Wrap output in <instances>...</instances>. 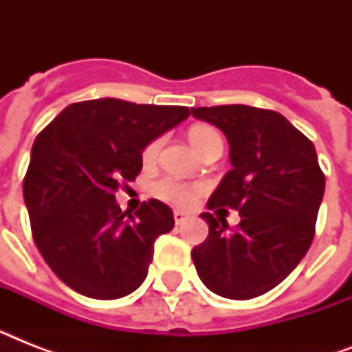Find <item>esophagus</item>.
<instances>
[{
	"label": "esophagus",
	"mask_w": 352,
	"mask_h": 352,
	"mask_svg": "<svg viewBox=\"0 0 352 352\" xmlns=\"http://www.w3.org/2000/svg\"><path fill=\"white\" fill-rule=\"evenodd\" d=\"M188 217H190V215H188L186 212H181V210H175V212H173V219H175L177 225H182V223H186Z\"/></svg>",
	"instance_id": "esophagus-1"
}]
</instances>
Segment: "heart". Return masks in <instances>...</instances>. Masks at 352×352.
Segmentation results:
<instances>
[{
  "label": "heart",
  "mask_w": 352,
  "mask_h": 352,
  "mask_svg": "<svg viewBox=\"0 0 352 352\" xmlns=\"http://www.w3.org/2000/svg\"><path fill=\"white\" fill-rule=\"evenodd\" d=\"M221 140L219 133L215 131L214 127L208 126H197L190 131V142L199 153L203 151L210 142ZM160 149V140H153L146 146L142 153V160L146 164H151ZM201 192V186H190L184 182H179L175 179H162L153 186L155 197L162 199L166 203L173 204V206H190L195 201V195Z\"/></svg>",
  "instance_id": "obj_1"
}]
</instances>
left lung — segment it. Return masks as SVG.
Returning <instances> with one entry per match:
<instances>
[{"instance_id":"left-lung-1","label":"left lung","mask_w":352,"mask_h":352,"mask_svg":"<svg viewBox=\"0 0 352 352\" xmlns=\"http://www.w3.org/2000/svg\"><path fill=\"white\" fill-rule=\"evenodd\" d=\"M192 115L219 127L230 144L232 170L201 214L208 237L192 250L201 281L228 300H250L279 285L309 250L325 175L314 144L283 115L250 106L197 107ZM221 206L240 212L228 230Z\"/></svg>"}]
</instances>
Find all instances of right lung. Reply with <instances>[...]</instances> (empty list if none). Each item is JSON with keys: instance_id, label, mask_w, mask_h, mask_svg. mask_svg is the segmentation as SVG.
Instances as JSON below:
<instances>
[{"instance_id": "add662e5", "label": "right lung", "mask_w": 352, "mask_h": 352, "mask_svg": "<svg viewBox=\"0 0 352 352\" xmlns=\"http://www.w3.org/2000/svg\"><path fill=\"white\" fill-rule=\"evenodd\" d=\"M190 117L182 106L118 98L71 104L36 137L23 181L32 237L63 283L117 300L148 276L153 243L175 225L157 199L122 212L115 193L142 170V151Z\"/></svg>"}]
</instances>
